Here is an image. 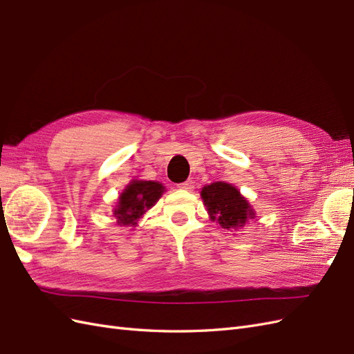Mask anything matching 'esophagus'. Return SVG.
Returning a JSON list of instances; mask_svg holds the SVG:
<instances>
[{
    "label": "esophagus",
    "instance_id": "esophagus-1",
    "mask_svg": "<svg viewBox=\"0 0 354 354\" xmlns=\"http://www.w3.org/2000/svg\"><path fill=\"white\" fill-rule=\"evenodd\" d=\"M180 189H187V191H191V189H193L194 188V183H193V180H185V183H183V184H179L178 185Z\"/></svg>",
    "mask_w": 354,
    "mask_h": 354
}]
</instances>
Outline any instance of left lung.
<instances>
[{"label":"left lung","mask_w":354,"mask_h":354,"mask_svg":"<svg viewBox=\"0 0 354 354\" xmlns=\"http://www.w3.org/2000/svg\"><path fill=\"white\" fill-rule=\"evenodd\" d=\"M201 198L205 201L212 221L225 230H239L249 219L255 218V212L240 191L227 183H214L203 187Z\"/></svg>","instance_id":"8db88e82"}]
</instances>
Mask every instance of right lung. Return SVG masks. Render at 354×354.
<instances>
[{"label": "right lung", "mask_w": 354, "mask_h": 354, "mask_svg": "<svg viewBox=\"0 0 354 354\" xmlns=\"http://www.w3.org/2000/svg\"><path fill=\"white\" fill-rule=\"evenodd\" d=\"M165 191L163 184L156 183V180L133 179L118 197L117 207L114 209L117 224L135 227L138 219L142 218L145 212L157 203Z\"/></svg>", "instance_id": "1"}]
</instances>
